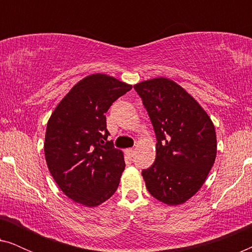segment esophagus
<instances>
[{
  "instance_id": "1",
  "label": "esophagus",
  "mask_w": 252,
  "mask_h": 252,
  "mask_svg": "<svg viewBox=\"0 0 252 252\" xmlns=\"http://www.w3.org/2000/svg\"><path fill=\"white\" fill-rule=\"evenodd\" d=\"M125 153H126L127 156L132 158V157L134 156V155H135V149H133V148H128V149L125 150Z\"/></svg>"
}]
</instances>
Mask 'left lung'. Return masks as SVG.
I'll use <instances>...</instances> for the list:
<instances>
[{"label": "left lung", "mask_w": 252, "mask_h": 252, "mask_svg": "<svg viewBox=\"0 0 252 252\" xmlns=\"http://www.w3.org/2000/svg\"><path fill=\"white\" fill-rule=\"evenodd\" d=\"M134 88L157 139L156 159L142 171L146 187L165 204H184L201 189L215 164V125L201 104L171 79H149Z\"/></svg>", "instance_id": "left-lung-1"}]
</instances>
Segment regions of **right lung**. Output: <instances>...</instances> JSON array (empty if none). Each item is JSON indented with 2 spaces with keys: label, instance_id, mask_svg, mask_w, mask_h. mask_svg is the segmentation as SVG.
Returning <instances> with one entry per match:
<instances>
[{
  "label": "right lung",
  "instance_id": "right-lung-1",
  "mask_svg": "<svg viewBox=\"0 0 252 252\" xmlns=\"http://www.w3.org/2000/svg\"><path fill=\"white\" fill-rule=\"evenodd\" d=\"M132 85L95 73L78 81L47 123V166L61 190L79 204L95 208L111 197L125 170L122 150L108 139L105 113Z\"/></svg>",
  "mask_w": 252,
  "mask_h": 252
}]
</instances>
